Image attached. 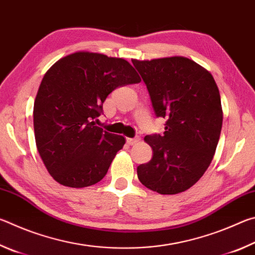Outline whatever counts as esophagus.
Returning <instances> with one entry per match:
<instances>
[{"label": "esophagus", "instance_id": "1", "mask_svg": "<svg viewBox=\"0 0 255 255\" xmlns=\"http://www.w3.org/2000/svg\"><path fill=\"white\" fill-rule=\"evenodd\" d=\"M140 140V138L139 137H135V138H127V143L129 144V145H135V144H137L138 141Z\"/></svg>", "mask_w": 255, "mask_h": 255}]
</instances>
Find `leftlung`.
Segmentation results:
<instances>
[{"mask_svg":"<svg viewBox=\"0 0 255 255\" xmlns=\"http://www.w3.org/2000/svg\"><path fill=\"white\" fill-rule=\"evenodd\" d=\"M131 62L156 117L166 119L163 135L144 138L153 157L137 167L138 179L161 195L183 192L204 175L217 147L223 125L217 84L206 68L182 56Z\"/></svg>","mask_w":255,"mask_h":255,"instance_id":"8db88e82","label":"left lung"}]
</instances>
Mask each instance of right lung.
Segmentation results:
<instances>
[{
	"instance_id": "add662e5",
	"label": "right lung",
	"mask_w": 255,
	"mask_h": 255,
	"mask_svg": "<svg viewBox=\"0 0 255 255\" xmlns=\"http://www.w3.org/2000/svg\"><path fill=\"white\" fill-rule=\"evenodd\" d=\"M140 77L123 58L77 51L57 60L42 79L33 106L37 149L58 183L90 187L101 181L124 136L96 126L107 97Z\"/></svg>"
}]
</instances>
